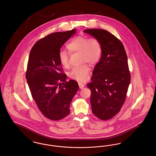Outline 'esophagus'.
Returning <instances> with one entry per match:
<instances>
[{"label": "esophagus", "mask_w": 156, "mask_h": 156, "mask_svg": "<svg viewBox=\"0 0 156 156\" xmlns=\"http://www.w3.org/2000/svg\"><path fill=\"white\" fill-rule=\"evenodd\" d=\"M78 85H79V87H80V89H82V88H84V87H85L84 84H83L82 83H80V82H79V83H78Z\"/></svg>", "instance_id": "esophagus-1"}]
</instances>
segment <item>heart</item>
<instances>
[{
    "label": "heart",
    "instance_id": "b5f03b06",
    "mask_svg": "<svg viewBox=\"0 0 156 156\" xmlns=\"http://www.w3.org/2000/svg\"><path fill=\"white\" fill-rule=\"evenodd\" d=\"M67 48L70 53L78 52L82 54L83 62H87L93 66L97 64L101 59L102 54V46L100 41L96 38L78 36L73 38L67 44ZM69 53L66 50H60L58 59L61 65L67 68L69 67ZM89 67L83 65L74 67L70 71L69 76L71 78L78 81H84L89 73Z\"/></svg>",
    "mask_w": 156,
    "mask_h": 156
}]
</instances>
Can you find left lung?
<instances>
[{
  "mask_svg": "<svg viewBox=\"0 0 156 156\" xmlns=\"http://www.w3.org/2000/svg\"><path fill=\"white\" fill-rule=\"evenodd\" d=\"M84 32L98 39L102 46L101 58L87 84L92 111L99 119L109 120L119 113L126 100L130 82L127 54L122 43L108 31L96 29Z\"/></svg>",
  "mask_w": 156,
  "mask_h": 156,
  "instance_id": "obj_1",
  "label": "left lung"
}]
</instances>
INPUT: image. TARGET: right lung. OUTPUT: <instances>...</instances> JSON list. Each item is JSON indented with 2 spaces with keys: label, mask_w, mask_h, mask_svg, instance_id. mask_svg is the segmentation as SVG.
Returning a JSON list of instances; mask_svg holds the SVG:
<instances>
[{
  "label": "right lung",
  "mask_w": 156,
  "mask_h": 156,
  "mask_svg": "<svg viewBox=\"0 0 156 156\" xmlns=\"http://www.w3.org/2000/svg\"><path fill=\"white\" fill-rule=\"evenodd\" d=\"M76 30L50 34L33 46L26 77L31 96L45 118L59 120L68 116L73 97L79 89L77 82L67 81L58 59L62 45Z\"/></svg>",
  "instance_id": "obj_1"
}]
</instances>
